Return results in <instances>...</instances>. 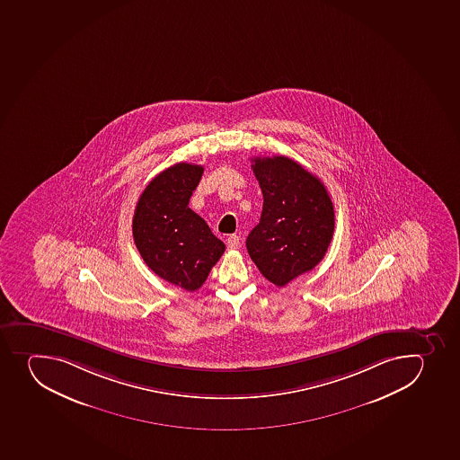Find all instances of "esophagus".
I'll list each match as a JSON object with an SVG mask.
<instances>
[{
	"instance_id": "obj_1",
	"label": "esophagus",
	"mask_w": 460,
	"mask_h": 460,
	"mask_svg": "<svg viewBox=\"0 0 460 460\" xmlns=\"http://www.w3.org/2000/svg\"><path fill=\"white\" fill-rule=\"evenodd\" d=\"M226 244H228L229 250H235L240 247V236L238 235H229L226 238Z\"/></svg>"
}]
</instances>
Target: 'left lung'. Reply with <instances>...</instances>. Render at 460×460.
Returning a JSON list of instances; mask_svg holds the SVG:
<instances>
[{
    "instance_id": "left-lung-1",
    "label": "left lung",
    "mask_w": 460,
    "mask_h": 460,
    "mask_svg": "<svg viewBox=\"0 0 460 460\" xmlns=\"http://www.w3.org/2000/svg\"><path fill=\"white\" fill-rule=\"evenodd\" d=\"M252 163L263 207L245 245L262 276L283 288L323 259L335 228L332 201L324 184L294 159Z\"/></svg>"
}]
</instances>
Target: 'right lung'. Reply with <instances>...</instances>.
<instances>
[{
  "label": "right lung",
  "mask_w": 460,
  "mask_h": 460,
  "mask_svg": "<svg viewBox=\"0 0 460 460\" xmlns=\"http://www.w3.org/2000/svg\"><path fill=\"white\" fill-rule=\"evenodd\" d=\"M204 168L179 163L159 172L141 193L132 235L146 265L181 289H199L225 244L206 220L189 208Z\"/></svg>",
  "instance_id": "obj_1"
}]
</instances>
